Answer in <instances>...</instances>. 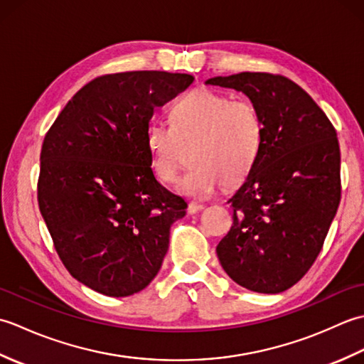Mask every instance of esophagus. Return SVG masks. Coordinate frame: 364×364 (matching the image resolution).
Returning <instances> with one entry per match:
<instances>
[{
  "label": "esophagus",
  "mask_w": 364,
  "mask_h": 364,
  "mask_svg": "<svg viewBox=\"0 0 364 364\" xmlns=\"http://www.w3.org/2000/svg\"><path fill=\"white\" fill-rule=\"evenodd\" d=\"M203 210V205H198V203H189L188 205V213L189 214H196L198 211Z\"/></svg>",
  "instance_id": "obj_1"
}]
</instances>
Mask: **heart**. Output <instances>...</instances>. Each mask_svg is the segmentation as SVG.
<instances>
[{
  "mask_svg": "<svg viewBox=\"0 0 364 364\" xmlns=\"http://www.w3.org/2000/svg\"><path fill=\"white\" fill-rule=\"evenodd\" d=\"M264 144V122L249 100L211 89H197L170 107V125L151 122L146 149L154 175L175 183L188 162L192 166L178 184L184 196L205 198L223 183L233 188L253 170Z\"/></svg>",
  "mask_w": 364,
  "mask_h": 364,
  "instance_id": "obj_1",
  "label": "heart"
}]
</instances>
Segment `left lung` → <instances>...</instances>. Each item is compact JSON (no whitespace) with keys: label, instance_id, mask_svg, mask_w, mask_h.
<instances>
[{"label":"left lung","instance_id":"8db88e82","mask_svg":"<svg viewBox=\"0 0 364 364\" xmlns=\"http://www.w3.org/2000/svg\"><path fill=\"white\" fill-rule=\"evenodd\" d=\"M242 92L264 122V144L235 196L233 225L218 257L231 280L261 294L296 284L322 250L341 200L336 129L296 82L242 72L208 80Z\"/></svg>","mask_w":364,"mask_h":364}]
</instances>
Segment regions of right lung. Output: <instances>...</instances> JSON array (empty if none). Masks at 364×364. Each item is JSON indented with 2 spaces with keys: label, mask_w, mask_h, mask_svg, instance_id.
Returning a JSON list of instances; mask_svg holds the SVG:
<instances>
[{
  "label": "right lung",
  "mask_w": 364,
  "mask_h": 364,
  "mask_svg": "<svg viewBox=\"0 0 364 364\" xmlns=\"http://www.w3.org/2000/svg\"><path fill=\"white\" fill-rule=\"evenodd\" d=\"M194 76L103 75L80 89L41 151L37 200L70 275L109 297L142 291L159 272L170 225L186 202L154 178L146 128Z\"/></svg>",
  "instance_id": "right-lung-1"
}]
</instances>
